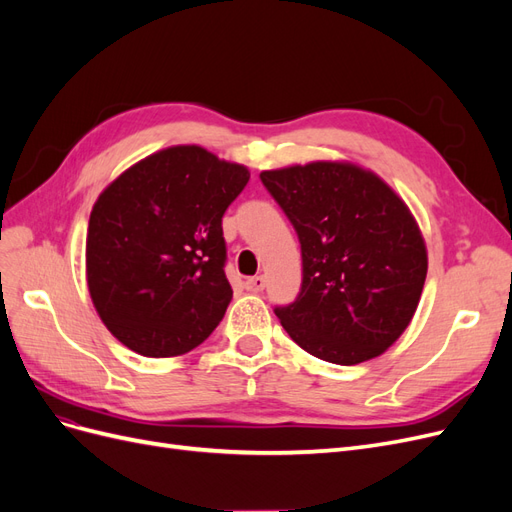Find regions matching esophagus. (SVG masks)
Wrapping results in <instances>:
<instances>
[{
  "instance_id": "obj_1",
  "label": "esophagus",
  "mask_w": 512,
  "mask_h": 512,
  "mask_svg": "<svg viewBox=\"0 0 512 512\" xmlns=\"http://www.w3.org/2000/svg\"><path fill=\"white\" fill-rule=\"evenodd\" d=\"M263 287H266V276H251V278H246V289H249V291L259 293V291H263Z\"/></svg>"
}]
</instances>
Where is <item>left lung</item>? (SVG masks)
Instances as JSON below:
<instances>
[{"label":"left lung","instance_id":"obj_1","mask_svg":"<svg viewBox=\"0 0 512 512\" xmlns=\"http://www.w3.org/2000/svg\"><path fill=\"white\" fill-rule=\"evenodd\" d=\"M302 244L298 300L274 312L302 349L355 366L385 353L415 317L427 249L410 208L351 161L259 174Z\"/></svg>","mask_w":512,"mask_h":512}]
</instances>
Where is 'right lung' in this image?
I'll list each match as a JSON object with an SVG mask.
<instances>
[{"label":"right lung","mask_w":512,"mask_h":512,"mask_svg":"<svg viewBox=\"0 0 512 512\" xmlns=\"http://www.w3.org/2000/svg\"><path fill=\"white\" fill-rule=\"evenodd\" d=\"M251 172L197 144L140 159L100 193L87 229V285L110 334L144 357L200 346L223 319L221 219Z\"/></svg>","instance_id":"add662e5"}]
</instances>
